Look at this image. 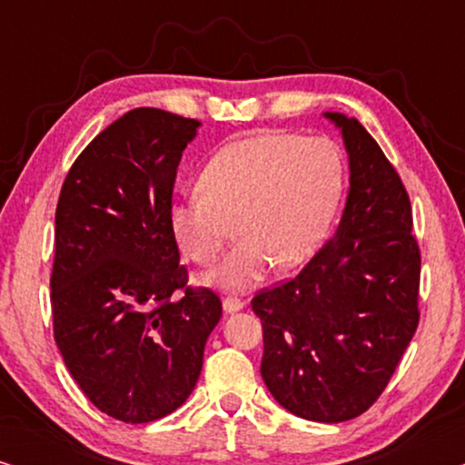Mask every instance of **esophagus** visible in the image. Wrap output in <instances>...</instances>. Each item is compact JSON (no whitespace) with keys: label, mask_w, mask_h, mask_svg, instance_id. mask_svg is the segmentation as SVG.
<instances>
[{"label":"esophagus","mask_w":465,"mask_h":465,"mask_svg":"<svg viewBox=\"0 0 465 465\" xmlns=\"http://www.w3.org/2000/svg\"><path fill=\"white\" fill-rule=\"evenodd\" d=\"M222 307H224L226 313H237L245 307V302L241 301V298H234V296H226L224 301H222Z\"/></svg>","instance_id":"34e87169"}]
</instances>
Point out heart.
<instances>
[{
	"label": "heart",
	"mask_w": 465,
	"mask_h": 465,
	"mask_svg": "<svg viewBox=\"0 0 465 465\" xmlns=\"http://www.w3.org/2000/svg\"><path fill=\"white\" fill-rule=\"evenodd\" d=\"M199 193L171 207L183 256L212 264L231 237L237 245L205 277L224 292H247L272 264L292 269L326 237L342 193V158L323 137L260 133L215 152L199 173Z\"/></svg>",
	"instance_id": "b5f03b06"
}]
</instances>
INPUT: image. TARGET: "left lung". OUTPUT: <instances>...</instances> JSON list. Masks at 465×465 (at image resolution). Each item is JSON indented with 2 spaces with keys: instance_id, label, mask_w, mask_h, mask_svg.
Wrapping results in <instances>:
<instances>
[{
  "instance_id": "8db88e82",
  "label": "left lung",
  "mask_w": 465,
  "mask_h": 465,
  "mask_svg": "<svg viewBox=\"0 0 465 465\" xmlns=\"http://www.w3.org/2000/svg\"><path fill=\"white\" fill-rule=\"evenodd\" d=\"M349 156V193L332 239L294 279L253 296L262 379L296 417L341 423L390 383L419 323L421 253L404 183L371 133L323 114Z\"/></svg>"
}]
</instances>
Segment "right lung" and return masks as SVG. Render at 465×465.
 <instances>
[{
	"label": "right lung",
	"mask_w": 465,
	"mask_h": 465,
	"mask_svg": "<svg viewBox=\"0 0 465 465\" xmlns=\"http://www.w3.org/2000/svg\"><path fill=\"white\" fill-rule=\"evenodd\" d=\"M199 126L156 107L126 112L75 158L56 205V347L86 398L124 423L186 402L222 317L212 290L186 285L169 218L177 164Z\"/></svg>",
	"instance_id": "obj_1"
}]
</instances>
